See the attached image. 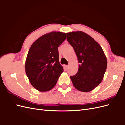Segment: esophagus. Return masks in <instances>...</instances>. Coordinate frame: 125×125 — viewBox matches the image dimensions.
I'll return each mask as SVG.
<instances>
[{"label": "esophagus", "mask_w": 125, "mask_h": 125, "mask_svg": "<svg viewBox=\"0 0 125 125\" xmlns=\"http://www.w3.org/2000/svg\"><path fill=\"white\" fill-rule=\"evenodd\" d=\"M64 67H65V69H68L69 68V65H65Z\"/></svg>", "instance_id": "34e87169"}]
</instances>
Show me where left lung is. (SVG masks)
<instances>
[{
	"label": "left lung",
	"mask_w": 125,
	"mask_h": 125,
	"mask_svg": "<svg viewBox=\"0 0 125 125\" xmlns=\"http://www.w3.org/2000/svg\"><path fill=\"white\" fill-rule=\"evenodd\" d=\"M66 34L79 63L77 73L70 76L71 80L79 91H91L103 80L107 68L106 57L100 45L88 34L81 31Z\"/></svg>",
	"instance_id": "obj_1"
}]
</instances>
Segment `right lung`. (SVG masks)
<instances>
[{"label": "right lung", "instance_id": "add662e5", "mask_svg": "<svg viewBox=\"0 0 125 125\" xmlns=\"http://www.w3.org/2000/svg\"><path fill=\"white\" fill-rule=\"evenodd\" d=\"M66 38L65 33L52 31L40 37L29 49L25 63L26 75L38 91L52 89L64 71L59 62L58 47Z\"/></svg>", "mask_w": 125, "mask_h": 125}]
</instances>
